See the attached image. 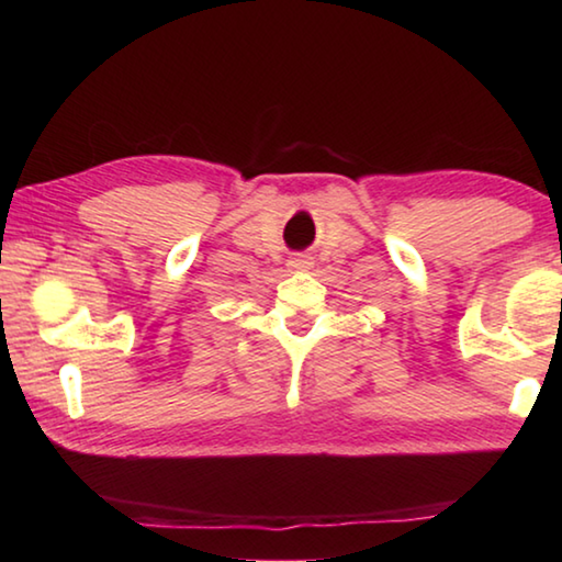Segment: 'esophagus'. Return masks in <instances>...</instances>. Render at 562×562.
<instances>
[{"label":"esophagus","mask_w":562,"mask_h":562,"mask_svg":"<svg viewBox=\"0 0 562 562\" xmlns=\"http://www.w3.org/2000/svg\"><path fill=\"white\" fill-rule=\"evenodd\" d=\"M312 258L310 255H304V252H300V255H292V258L288 260V268L290 270H294V272H304V270H312Z\"/></svg>","instance_id":"34e87169"}]
</instances>
